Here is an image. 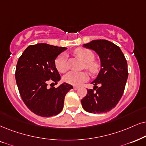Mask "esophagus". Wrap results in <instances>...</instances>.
Returning a JSON list of instances; mask_svg holds the SVG:
<instances>
[{
    "label": "esophagus",
    "mask_w": 146,
    "mask_h": 146,
    "mask_svg": "<svg viewBox=\"0 0 146 146\" xmlns=\"http://www.w3.org/2000/svg\"><path fill=\"white\" fill-rule=\"evenodd\" d=\"M73 89H74L75 90H77L79 89V87H77V86H74L73 87Z\"/></svg>",
    "instance_id": "34e87169"
}]
</instances>
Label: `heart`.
Segmentation results:
<instances>
[{
    "mask_svg": "<svg viewBox=\"0 0 146 146\" xmlns=\"http://www.w3.org/2000/svg\"><path fill=\"white\" fill-rule=\"evenodd\" d=\"M74 54L84 62V67L92 74H96L99 71L100 63L94 58V53L90 49L85 48H77L74 50ZM55 66L58 71L64 73L68 69L67 54L62 53L55 60ZM89 75L86 71H70L64 75V81L73 86H80L86 82Z\"/></svg>",
    "mask_w": 146,
    "mask_h": 146,
    "instance_id": "obj_1",
    "label": "heart"
}]
</instances>
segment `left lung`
I'll use <instances>...</instances> for the list:
<instances>
[{
	"mask_svg": "<svg viewBox=\"0 0 146 146\" xmlns=\"http://www.w3.org/2000/svg\"><path fill=\"white\" fill-rule=\"evenodd\" d=\"M83 46L98 54L101 69L91 83L94 90L88 89L87 95L81 100L82 107L90 113L107 112L116 106L124 92L128 78L126 58L118 46L106 40H92Z\"/></svg>",
	"mask_w": 146,
	"mask_h": 146,
	"instance_id": "1",
	"label": "left lung"
}]
</instances>
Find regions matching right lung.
Instances as JSON below:
<instances>
[{
  "instance_id": "1",
  "label": "right lung",
  "mask_w": 146,
  "mask_h": 146,
  "mask_svg": "<svg viewBox=\"0 0 146 146\" xmlns=\"http://www.w3.org/2000/svg\"><path fill=\"white\" fill-rule=\"evenodd\" d=\"M65 50V47L37 44L29 46L18 60L15 79L19 94L27 108L37 115L50 117L60 113L64 97L73 89L67 83L48 88V82L57 84L60 81L55 59Z\"/></svg>"
}]
</instances>
